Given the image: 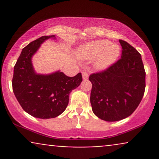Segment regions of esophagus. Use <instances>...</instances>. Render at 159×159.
Returning a JSON list of instances; mask_svg holds the SVG:
<instances>
[{
	"instance_id": "esophagus-1",
	"label": "esophagus",
	"mask_w": 159,
	"mask_h": 159,
	"mask_svg": "<svg viewBox=\"0 0 159 159\" xmlns=\"http://www.w3.org/2000/svg\"><path fill=\"white\" fill-rule=\"evenodd\" d=\"M82 76H83V79L84 80H87L89 77V74L87 71H84L82 72Z\"/></svg>"
}]
</instances>
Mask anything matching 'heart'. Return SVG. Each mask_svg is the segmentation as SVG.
<instances>
[{
	"mask_svg": "<svg viewBox=\"0 0 159 159\" xmlns=\"http://www.w3.org/2000/svg\"><path fill=\"white\" fill-rule=\"evenodd\" d=\"M120 48L118 45L106 39L96 40L81 46L78 54L84 59H93L98 56L96 67L106 69L114 63L120 56Z\"/></svg>",
	"mask_w": 159,
	"mask_h": 159,
	"instance_id": "1",
	"label": "heart"
}]
</instances>
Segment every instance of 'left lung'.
Wrapping results in <instances>:
<instances>
[{
    "instance_id": "1",
    "label": "left lung",
    "mask_w": 159,
    "mask_h": 159,
    "mask_svg": "<svg viewBox=\"0 0 159 159\" xmlns=\"http://www.w3.org/2000/svg\"><path fill=\"white\" fill-rule=\"evenodd\" d=\"M121 58L106 69L91 74L90 103L100 119L119 121L130 116L143 98L146 72L140 54L120 39Z\"/></svg>"
}]
</instances>
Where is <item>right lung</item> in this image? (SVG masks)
Returning <instances> with one entry per match:
<instances>
[{"mask_svg":"<svg viewBox=\"0 0 159 159\" xmlns=\"http://www.w3.org/2000/svg\"><path fill=\"white\" fill-rule=\"evenodd\" d=\"M43 36L22 49L14 66L12 90L23 110L40 119L54 118L61 114L69 103L70 92L80 85L81 73L68 77L57 72L48 75L34 72L31 57L45 39L54 37Z\"/></svg>","mask_w":159,"mask_h":159,"instance_id":"add662e5","label":"right lung"}]
</instances>
